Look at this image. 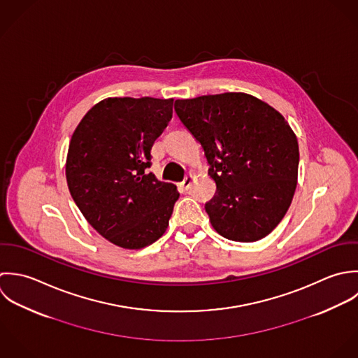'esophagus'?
Here are the masks:
<instances>
[{
  "instance_id": "esophagus-1",
  "label": "esophagus",
  "mask_w": 358,
  "mask_h": 358,
  "mask_svg": "<svg viewBox=\"0 0 358 358\" xmlns=\"http://www.w3.org/2000/svg\"><path fill=\"white\" fill-rule=\"evenodd\" d=\"M192 181H194V177L189 174V176H187V177L184 178V181L180 184V187H181L184 191H188L189 187L192 185Z\"/></svg>"
}]
</instances>
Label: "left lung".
<instances>
[{
  "instance_id": "8db88e82",
  "label": "left lung",
  "mask_w": 358,
  "mask_h": 358,
  "mask_svg": "<svg viewBox=\"0 0 358 358\" xmlns=\"http://www.w3.org/2000/svg\"><path fill=\"white\" fill-rule=\"evenodd\" d=\"M174 109L210 166L217 191L205 209L213 228L236 242L267 236L297 184L299 145L285 117L243 92L177 99Z\"/></svg>"
}]
</instances>
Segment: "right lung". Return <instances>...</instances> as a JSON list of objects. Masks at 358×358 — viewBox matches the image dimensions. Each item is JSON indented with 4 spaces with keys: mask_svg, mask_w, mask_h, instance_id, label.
Masks as SVG:
<instances>
[{
    "mask_svg": "<svg viewBox=\"0 0 358 358\" xmlns=\"http://www.w3.org/2000/svg\"><path fill=\"white\" fill-rule=\"evenodd\" d=\"M173 98H108L73 133L66 180L85 220L109 242L141 249L166 231L180 194L149 173L150 149L173 116Z\"/></svg>",
    "mask_w": 358,
    "mask_h": 358,
    "instance_id": "add662e5",
    "label": "right lung"
}]
</instances>
